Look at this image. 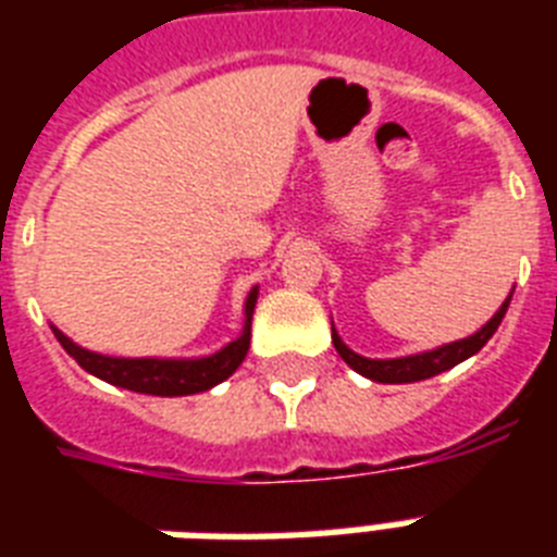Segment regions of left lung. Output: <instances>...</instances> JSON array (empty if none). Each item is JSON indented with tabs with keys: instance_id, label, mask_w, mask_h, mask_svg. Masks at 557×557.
<instances>
[{
	"instance_id": "8db88e82",
	"label": "left lung",
	"mask_w": 557,
	"mask_h": 557,
	"mask_svg": "<svg viewBox=\"0 0 557 557\" xmlns=\"http://www.w3.org/2000/svg\"><path fill=\"white\" fill-rule=\"evenodd\" d=\"M509 300L511 295L506 297V304L497 309L492 321L485 323L483 330L471 335V338H462V341H454V344H445L440 349H431V352H422V356H407V358H389V361H370L364 356H356L352 349L338 338V332L332 330V344L338 349V356L347 361L349 367L356 372H361L364 379L372 381H381V384H410V381H422V379H431V375H440V372L450 370V367H457L459 361H466L471 358L474 352L488 344L497 326H500L503 314L509 309Z\"/></svg>"
}]
</instances>
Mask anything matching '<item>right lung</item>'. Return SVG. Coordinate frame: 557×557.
<instances>
[{
  "instance_id": "1",
  "label": "right lung",
  "mask_w": 557,
  "mask_h": 557,
  "mask_svg": "<svg viewBox=\"0 0 557 557\" xmlns=\"http://www.w3.org/2000/svg\"><path fill=\"white\" fill-rule=\"evenodd\" d=\"M257 304V288L245 300V330L243 335L219 349L216 356L199 358V361H159V358H109L89 352L65 338L63 332L54 330L57 341L86 372L98 379L115 384V387L133 389V393H147V396H190L210 389L219 381H225L236 367L243 364L251 347V314Z\"/></svg>"
}]
</instances>
